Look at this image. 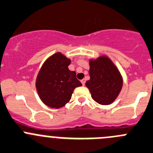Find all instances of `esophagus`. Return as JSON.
<instances>
[{"instance_id": "obj_1", "label": "esophagus", "mask_w": 153, "mask_h": 153, "mask_svg": "<svg viewBox=\"0 0 153 153\" xmlns=\"http://www.w3.org/2000/svg\"><path fill=\"white\" fill-rule=\"evenodd\" d=\"M81 82H82V85H85V79H82V80H81Z\"/></svg>"}]
</instances>
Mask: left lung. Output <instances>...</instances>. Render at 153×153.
Here are the masks:
<instances>
[{"instance_id":"left-lung-1","label":"left lung","mask_w":153,"mask_h":153,"mask_svg":"<svg viewBox=\"0 0 153 153\" xmlns=\"http://www.w3.org/2000/svg\"><path fill=\"white\" fill-rule=\"evenodd\" d=\"M90 79L85 82L93 100L108 105L116 100L123 87V78L114 64L106 56L90 60Z\"/></svg>"}]
</instances>
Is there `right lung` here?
<instances>
[{"instance_id":"1","label":"right lung","mask_w":153,"mask_h":153,"mask_svg":"<svg viewBox=\"0 0 153 153\" xmlns=\"http://www.w3.org/2000/svg\"><path fill=\"white\" fill-rule=\"evenodd\" d=\"M71 60L60 52L49 57L42 66L36 80L41 101L52 108H61L71 100L74 88L82 85L75 71L68 66Z\"/></svg>"}]
</instances>
